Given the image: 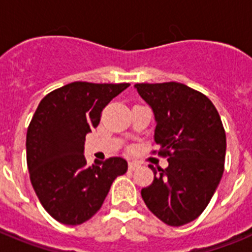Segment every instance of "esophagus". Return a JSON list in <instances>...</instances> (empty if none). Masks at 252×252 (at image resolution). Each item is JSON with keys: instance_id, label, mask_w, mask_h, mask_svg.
Wrapping results in <instances>:
<instances>
[{"instance_id": "34e87169", "label": "esophagus", "mask_w": 252, "mask_h": 252, "mask_svg": "<svg viewBox=\"0 0 252 252\" xmlns=\"http://www.w3.org/2000/svg\"><path fill=\"white\" fill-rule=\"evenodd\" d=\"M128 167H129V170H132V171H133V170H136V168L140 167V163H138V162L130 161L129 163H128Z\"/></svg>"}]
</instances>
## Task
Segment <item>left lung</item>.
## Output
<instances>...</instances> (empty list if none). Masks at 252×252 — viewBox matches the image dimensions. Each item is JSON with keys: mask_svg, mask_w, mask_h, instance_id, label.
Wrapping results in <instances>:
<instances>
[{"mask_svg": "<svg viewBox=\"0 0 252 252\" xmlns=\"http://www.w3.org/2000/svg\"><path fill=\"white\" fill-rule=\"evenodd\" d=\"M154 112V142L168 166L154 172L141 189L146 207L162 222L182 226L196 220L211 201L223 174L226 134L213 103L179 82L136 84Z\"/></svg>", "mask_w": 252, "mask_h": 252, "instance_id": "1", "label": "left lung"}]
</instances>
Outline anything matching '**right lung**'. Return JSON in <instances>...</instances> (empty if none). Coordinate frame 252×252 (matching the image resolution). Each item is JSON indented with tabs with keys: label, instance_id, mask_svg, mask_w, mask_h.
<instances>
[{
	"label": "right lung",
	"instance_id": "right-lung-1",
	"mask_svg": "<svg viewBox=\"0 0 252 252\" xmlns=\"http://www.w3.org/2000/svg\"><path fill=\"white\" fill-rule=\"evenodd\" d=\"M129 84L72 82L47 94L27 129L30 180L53 219L81 225L100 209L111 184L128 163L111 157L89 166L85 138L100 122L103 108Z\"/></svg>",
	"mask_w": 252,
	"mask_h": 252
}]
</instances>
